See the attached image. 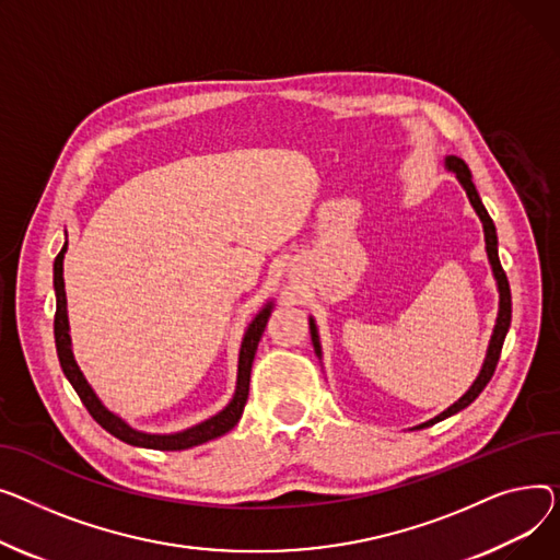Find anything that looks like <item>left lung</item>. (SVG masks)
Returning a JSON list of instances; mask_svg holds the SVG:
<instances>
[{"instance_id": "8db88e82", "label": "left lung", "mask_w": 560, "mask_h": 560, "mask_svg": "<svg viewBox=\"0 0 560 560\" xmlns=\"http://www.w3.org/2000/svg\"><path fill=\"white\" fill-rule=\"evenodd\" d=\"M445 164H447V170H452V172L456 174V178L462 180V185H464V189H466V194H468V199H470L472 208L477 210V214H479V219H481V223H483L486 253H488V259H490V265H492V273H495L498 287H500V314H498L495 332H492V339H490V346H488V354H486V361H483V369H481L479 377L475 380V384L470 386V390L466 393V396H464L462 400L454 402L447 411H443L441 416H436V418L430 420V422H424L422 427H430V424H434V422H439V420H443V418H447V416H452V413H456V411L466 409L470 402H475V398L486 388V384L490 382L492 373H495V369H498V361H500V354H502V346H504V339H506V332H509V325H511V287H509V278H506V273H504V269H502V261H500V255H498V233H495V223H492L490 214L486 212V208H483V203H481V199H479V194H477V189H475L472 174H470V170H468V164H466L462 158H458V155H447V158H445ZM310 332H312L314 350H316V354L320 357V343H318V335H316L314 320H310Z\"/></svg>"}]
</instances>
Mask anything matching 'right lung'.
Masks as SVG:
<instances>
[{
  "label": "right lung",
  "instance_id": "1",
  "mask_svg": "<svg viewBox=\"0 0 560 560\" xmlns=\"http://www.w3.org/2000/svg\"><path fill=\"white\" fill-rule=\"evenodd\" d=\"M65 250H68V244L60 248V253L56 255L54 261V289H56V316H54V339H56V352L60 359V369L65 373V377L70 380V384L74 386V390L79 393L81 402L85 405V409L90 411V416L104 427L106 432H110L115 439L128 443V445H138V447H149V450H187L194 445L208 443L225 432L233 430V427L240 422L246 400H248V384H250V369H253V359H255V350L257 343L261 339V332H265L267 320L271 316V303L261 310L253 323L248 325V330L244 335L242 341V350H240V375H237V390L235 398L230 400V405L212 416L210 420L191 427V430H185L180 434H170V436H160V434H144L128 427L121 418H117L115 413H110L98 398L94 396V390L90 388V384L85 382L83 373L79 371L72 348H70V323H68V299H65V282H62V257Z\"/></svg>",
  "mask_w": 560,
  "mask_h": 560
}]
</instances>
